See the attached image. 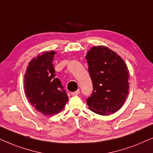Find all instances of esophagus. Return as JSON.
<instances>
[{"label": "esophagus", "mask_w": 153, "mask_h": 153, "mask_svg": "<svg viewBox=\"0 0 153 153\" xmlns=\"http://www.w3.org/2000/svg\"><path fill=\"white\" fill-rule=\"evenodd\" d=\"M79 93H80V90H77L75 92H73V93H71V95L72 96H74V95H79Z\"/></svg>", "instance_id": "34e87169"}]
</instances>
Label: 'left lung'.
<instances>
[{
  "label": "left lung",
  "mask_w": 153,
  "mask_h": 153,
  "mask_svg": "<svg viewBox=\"0 0 153 153\" xmlns=\"http://www.w3.org/2000/svg\"><path fill=\"white\" fill-rule=\"evenodd\" d=\"M93 90L87 104L103 116L122 107L129 94V70L123 58L104 46L92 47L85 56Z\"/></svg>",
  "instance_id": "obj_1"
}]
</instances>
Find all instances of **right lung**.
Instances as JSON below:
<instances>
[{"label": "right lung", "mask_w": 153, "mask_h": 153, "mask_svg": "<svg viewBox=\"0 0 153 153\" xmlns=\"http://www.w3.org/2000/svg\"><path fill=\"white\" fill-rule=\"evenodd\" d=\"M56 52L39 54L28 63L24 76L26 97L37 111L45 116H53L63 109L68 101L61 81L56 78L52 61Z\"/></svg>", "instance_id": "obj_1"}]
</instances>
